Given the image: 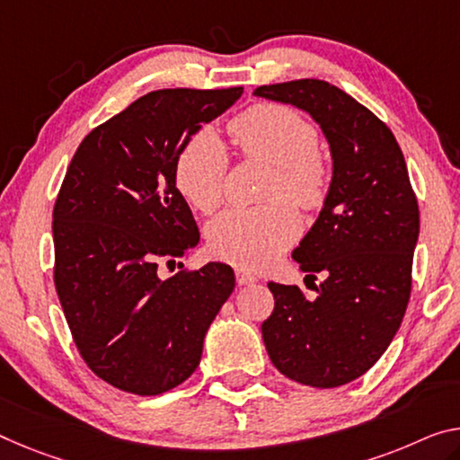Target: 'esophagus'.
Wrapping results in <instances>:
<instances>
[{"label":"esophagus","mask_w":460,"mask_h":460,"mask_svg":"<svg viewBox=\"0 0 460 460\" xmlns=\"http://www.w3.org/2000/svg\"><path fill=\"white\" fill-rule=\"evenodd\" d=\"M257 281V278H254L252 273H249L246 270H236V284L238 286H251Z\"/></svg>","instance_id":"34e87169"}]
</instances>
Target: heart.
<instances>
[{
    "instance_id": "b5f03b06",
    "label": "heart",
    "mask_w": 460,
    "mask_h": 460,
    "mask_svg": "<svg viewBox=\"0 0 460 460\" xmlns=\"http://www.w3.org/2000/svg\"><path fill=\"white\" fill-rule=\"evenodd\" d=\"M240 156L273 166L259 208L228 209L208 226L214 257L243 270H263L296 243L302 220L296 206L319 209L331 190V162L316 147V127L284 104H257L228 125ZM228 154L214 131L201 129L176 158L174 182L190 208L211 214L224 199ZM289 199L293 200L288 201Z\"/></svg>"
}]
</instances>
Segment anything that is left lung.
<instances>
[{"mask_svg": "<svg viewBox=\"0 0 460 460\" xmlns=\"http://www.w3.org/2000/svg\"><path fill=\"white\" fill-rule=\"evenodd\" d=\"M321 125L333 179L319 217L292 257L323 284L270 281L275 308L261 324L271 362L300 385L335 388L368 372L391 345L411 294L420 208L393 131L356 98L323 80L259 86Z\"/></svg>", "mask_w": 460, "mask_h": 460, "instance_id": "8db88e82", "label": "left lung"}]
</instances>
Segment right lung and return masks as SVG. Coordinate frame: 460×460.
Here are the masks:
<instances>
[{
    "mask_svg": "<svg viewBox=\"0 0 460 460\" xmlns=\"http://www.w3.org/2000/svg\"><path fill=\"white\" fill-rule=\"evenodd\" d=\"M243 88H166L92 129L53 209L55 288L88 368L119 391L160 394L199 366L203 339L234 289L230 265L162 279L199 243L174 182L182 146Z\"/></svg>",
    "mask_w": 460,
    "mask_h": 460,
    "instance_id": "1",
    "label": "right lung"
}]
</instances>
